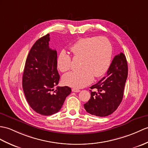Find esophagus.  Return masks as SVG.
<instances>
[{
  "label": "esophagus",
  "mask_w": 148,
  "mask_h": 148,
  "mask_svg": "<svg viewBox=\"0 0 148 148\" xmlns=\"http://www.w3.org/2000/svg\"><path fill=\"white\" fill-rule=\"evenodd\" d=\"M72 91H73V92H80V90H78V89L73 88V89H72Z\"/></svg>",
  "instance_id": "34e87169"
}]
</instances>
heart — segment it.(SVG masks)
Wrapping results in <instances>:
<instances>
[{
    "label": "heart",
    "instance_id": "heart-1",
    "mask_svg": "<svg viewBox=\"0 0 148 148\" xmlns=\"http://www.w3.org/2000/svg\"><path fill=\"white\" fill-rule=\"evenodd\" d=\"M75 58H81L79 71H72L64 75V83L75 88L86 86L96 78L102 77L110 66L112 46L105 37H85L77 40L70 48ZM57 67L61 72L71 67V57L62 52L57 59Z\"/></svg>",
    "mask_w": 148,
    "mask_h": 148
}]
</instances>
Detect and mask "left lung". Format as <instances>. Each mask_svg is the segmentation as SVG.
I'll return each instance as SVG.
<instances>
[{
	"instance_id": "8db88e82",
	"label": "left lung",
	"mask_w": 148,
	"mask_h": 148,
	"mask_svg": "<svg viewBox=\"0 0 148 148\" xmlns=\"http://www.w3.org/2000/svg\"><path fill=\"white\" fill-rule=\"evenodd\" d=\"M127 74V62L121 52L113 58L106 76L90 88L91 98L84 105L86 112L98 116H108L115 112L122 100Z\"/></svg>"
}]
</instances>
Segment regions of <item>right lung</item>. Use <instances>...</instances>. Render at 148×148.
<instances>
[{"instance_id": "obj_1", "label": "right lung", "mask_w": 148, "mask_h": 148, "mask_svg": "<svg viewBox=\"0 0 148 148\" xmlns=\"http://www.w3.org/2000/svg\"><path fill=\"white\" fill-rule=\"evenodd\" d=\"M50 35L38 40L27 55L23 75V88L26 100L34 111L49 116L56 113L71 92L58 84L57 51L49 47Z\"/></svg>"}]
</instances>
